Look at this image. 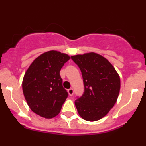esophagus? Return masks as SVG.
Segmentation results:
<instances>
[{"instance_id":"1","label":"esophagus","mask_w":146,"mask_h":146,"mask_svg":"<svg viewBox=\"0 0 146 146\" xmlns=\"http://www.w3.org/2000/svg\"><path fill=\"white\" fill-rule=\"evenodd\" d=\"M68 93L70 96H72V95H73V93H74V90H73V88H69V89L68 90Z\"/></svg>"}]
</instances>
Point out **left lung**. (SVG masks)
Returning <instances> with one entry per match:
<instances>
[{
    "instance_id": "1",
    "label": "left lung",
    "mask_w": 146,
    "mask_h": 146,
    "mask_svg": "<svg viewBox=\"0 0 146 146\" xmlns=\"http://www.w3.org/2000/svg\"><path fill=\"white\" fill-rule=\"evenodd\" d=\"M80 68L84 91L75 101L83 119L95 121L108 114L116 103L120 90V78L108 60L95 53L71 56Z\"/></svg>"
}]
</instances>
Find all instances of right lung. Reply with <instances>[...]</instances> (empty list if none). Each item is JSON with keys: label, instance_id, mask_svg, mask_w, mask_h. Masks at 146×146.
<instances>
[{"label": "right lung", "instance_id": "add662e5", "mask_svg": "<svg viewBox=\"0 0 146 146\" xmlns=\"http://www.w3.org/2000/svg\"><path fill=\"white\" fill-rule=\"evenodd\" d=\"M70 57L50 51L34 60L23 80V90L33 113L46 119L59 114L68 92L62 86L60 71Z\"/></svg>", "mask_w": 146, "mask_h": 146}]
</instances>
